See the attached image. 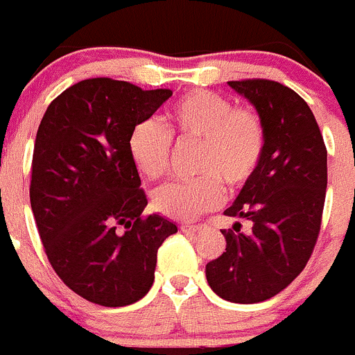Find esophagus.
Instances as JSON below:
<instances>
[{
	"instance_id": "esophagus-1",
	"label": "esophagus",
	"mask_w": 355,
	"mask_h": 355,
	"mask_svg": "<svg viewBox=\"0 0 355 355\" xmlns=\"http://www.w3.org/2000/svg\"><path fill=\"white\" fill-rule=\"evenodd\" d=\"M201 230H203L201 224H180V231L184 233H200Z\"/></svg>"
}]
</instances>
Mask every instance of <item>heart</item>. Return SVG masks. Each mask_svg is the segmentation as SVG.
<instances>
[{"label": "heart", "instance_id": "heart-1", "mask_svg": "<svg viewBox=\"0 0 355 355\" xmlns=\"http://www.w3.org/2000/svg\"><path fill=\"white\" fill-rule=\"evenodd\" d=\"M171 137L178 144H196L194 180L170 182L152 196L155 210L177 220H189L217 207L223 185L243 187L256 173L264 152L263 119L250 108L234 107L224 96L191 91L168 112L166 128L145 119L131 129L128 152L138 173L157 180L166 173Z\"/></svg>", "mask_w": 355, "mask_h": 355}]
</instances>
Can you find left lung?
<instances>
[{
	"label": "left lung",
	"mask_w": 355,
	"mask_h": 355,
	"mask_svg": "<svg viewBox=\"0 0 355 355\" xmlns=\"http://www.w3.org/2000/svg\"><path fill=\"white\" fill-rule=\"evenodd\" d=\"M263 119L266 141L256 173L224 215L247 218L248 233L223 230L226 252L207 264V280L231 303H259L286 289L312 256L322 223L327 150L303 98L266 78L227 82Z\"/></svg>",
	"instance_id": "8db88e82"
}]
</instances>
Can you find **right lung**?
<instances>
[{
	"label": "right lung",
	"mask_w": 355,
	"mask_h": 355,
	"mask_svg": "<svg viewBox=\"0 0 355 355\" xmlns=\"http://www.w3.org/2000/svg\"><path fill=\"white\" fill-rule=\"evenodd\" d=\"M173 92L87 78L49 105L36 132L29 200L55 273L101 306L137 303L154 282L171 220L144 217L147 196L128 152L129 132Z\"/></svg>",
	"instance_id": "add662e5"
}]
</instances>
